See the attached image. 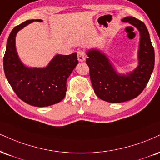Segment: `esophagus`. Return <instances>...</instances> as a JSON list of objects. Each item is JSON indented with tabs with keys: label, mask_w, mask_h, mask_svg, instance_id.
I'll return each instance as SVG.
<instances>
[{
	"label": "esophagus",
	"mask_w": 160,
	"mask_h": 160,
	"mask_svg": "<svg viewBox=\"0 0 160 160\" xmlns=\"http://www.w3.org/2000/svg\"><path fill=\"white\" fill-rule=\"evenodd\" d=\"M78 59L80 62H83L86 59V54L82 51H79L78 53Z\"/></svg>",
	"instance_id": "esophagus-1"
}]
</instances>
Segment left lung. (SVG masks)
<instances>
[{"label":"left lung","instance_id":"8db88e82","mask_svg":"<svg viewBox=\"0 0 160 160\" xmlns=\"http://www.w3.org/2000/svg\"><path fill=\"white\" fill-rule=\"evenodd\" d=\"M128 22L139 32L138 65L132 72L120 74L114 65L101 50L86 51V64L94 91L98 97L109 103H122L137 97L147 86L154 68V49L145 24L133 17H126Z\"/></svg>","mask_w":160,"mask_h":160}]
</instances>
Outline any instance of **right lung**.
Instances as JSON below:
<instances>
[{"label":"right lung","mask_w":160,"mask_h":160,"mask_svg":"<svg viewBox=\"0 0 160 160\" xmlns=\"http://www.w3.org/2000/svg\"><path fill=\"white\" fill-rule=\"evenodd\" d=\"M41 19H32L16 26L7 40L3 69L9 83L18 97L28 104L45 107L59 103L66 95L67 79L78 64V53L56 54L43 68H31L21 61L15 47L19 30Z\"/></svg>","instance_id":"obj_1"}]
</instances>
